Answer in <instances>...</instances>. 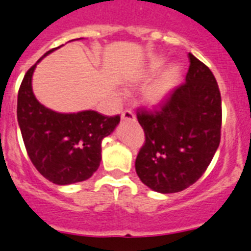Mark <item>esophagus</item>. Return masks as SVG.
<instances>
[{
    "instance_id": "esophagus-1",
    "label": "esophagus",
    "mask_w": 251,
    "mask_h": 251,
    "mask_svg": "<svg viewBox=\"0 0 251 251\" xmlns=\"http://www.w3.org/2000/svg\"><path fill=\"white\" fill-rule=\"evenodd\" d=\"M122 121H136V115L132 110H124L122 113Z\"/></svg>"
}]
</instances>
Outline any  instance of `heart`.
<instances>
[{
    "instance_id": "1",
    "label": "heart",
    "mask_w": 251,
    "mask_h": 251,
    "mask_svg": "<svg viewBox=\"0 0 251 251\" xmlns=\"http://www.w3.org/2000/svg\"><path fill=\"white\" fill-rule=\"evenodd\" d=\"M164 58H153L149 63L145 72L138 78L140 80H149L152 76L158 74L164 67ZM180 80V68L177 66H170L164 70L155 80L150 82L143 90V101L150 106H157L168 99L171 91L176 87Z\"/></svg>"
}]
</instances>
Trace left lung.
<instances>
[{
  "label": "left lung",
  "mask_w": 251,
  "mask_h": 251,
  "mask_svg": "<svg viewBox=\"0 0 251 251\" xmlns=\"http://www.w3.org/2000/svg\"><path fill=\"white\" fill-rule=\"evenodd\" d=\"M185 83L160 109L138 110L145 145L136 158L141 181L158 193L187 189L204 174L221 140L222 106L217 81L189 53Z\"/></svg>",
  "instance_id": "left-lung-1"
}]
</instances>
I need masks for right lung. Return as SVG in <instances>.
I'll return each instance as SVG.
<instances>
[{"label":"right lung","mask_w":251,"mask_h":251,"mask_svg":"<svg viewBox=\"0 0 251 251\" xmlns=\"http://www.w3.org/2000/svg\"><path fill=\"white\" fill-rule=\"evenodd\" d=\"M36 63L24 76L18 95V122L27 155L52 183L67 185L86 180L100 166L102 140L115 129L121 117L94 110L62 114L46 108L31 87Z\"/></svg>","instance_id":"obj_1"}]
</instances>
